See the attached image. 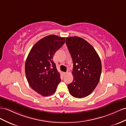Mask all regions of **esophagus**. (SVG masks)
I'll list each match as a JSON object with an SVG mask.
<instances>
[{
  "instance_id": "34e87169",
  "label": "esophagus",
  "mask_w": 126,
  "mask_h": 126,
  "mask_svg": "<svg viewBox=\"0 0 126 126\" xmlns=\"http://www.w3.org/2000/svg\"><path fill=\"white\" fill-rule=\"evenodd\" d=\"M67 74V72H63V74L64 76H65V75H66Z\"/></svg>"
}]
</instances>
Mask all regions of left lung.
<instances>
[{
	"instance_id": "obj_1",
	"label": "left lung",
	"mask_w": 126,
	"mask_h": 126,
	"mask_svg": "<svg viewBox=\"0 0 126 126\" xmlns=\"http://www.w3.org/2000/svg\"><path fill=\"white\" fill-rule=\"evenodd\" d=\"M66 44L73 63V80L67 85L69 92L75 98H84L91 94L99 83L101 60L93 46L83 38L66 37Z\"/></svg>"
}]
</instances>
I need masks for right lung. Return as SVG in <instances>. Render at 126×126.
Here are the masks:
<instances>
[{
	"label": "right lung",
	"mask_w": 126,
	"mask_h": 126,
	"mask_svg": "<svg viewBox=\"0 0 126 126\" xmlns=\"http://www.w3.org/2000/svg\"><path fill=\"white\" fill-rule=\"evenodd\" d=\"M65 39L54 35L43 37L33 46L27 57L25 70L28 83L44 96L53 94L61 81L53 57Z\"/></svg>",
	"instance_id": "add662e5"
}]
</instances>
